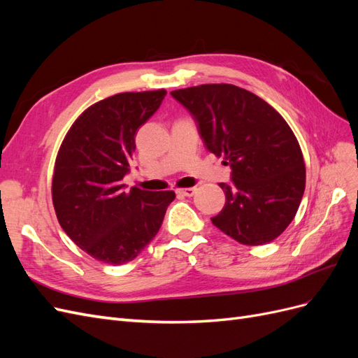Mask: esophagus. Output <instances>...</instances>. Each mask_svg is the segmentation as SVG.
<instances>
[{"mask_svg": "<svg viewBox=\"0 0 358 358\" xmlns=\"http://www.w3.org/2000/svg\"><path fill=\"white\" fill-rule=\"evenodd\" d=\"M196 191H197V188L189 187V188H180V189H178V194H180V196H185V197H192L194 194H196Z\"/></svg>", "mask_w": 358, "mask_h": 358, "instance_id": "34e87169", "label": "esophagus"}]
</instances>
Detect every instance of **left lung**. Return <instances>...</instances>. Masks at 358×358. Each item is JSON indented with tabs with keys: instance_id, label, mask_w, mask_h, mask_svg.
Segmentation results:
<instances>
[{
	"instance_id": "obj_1",
	"label": "left lung",
	"mask_w": 358,
	"mask_h": 358,
	"mask_svg": "<svg viewBox=\"0 0 358 358\" xmlns=\"http://www.w3.org/2000/svg\"><path fill=\"white\" fill-rule=\"evenodd\" d=\"M199 124L204 145L231 167L220 183L224 209L212 224L249 246L282 234L294 220L306 185V167L285 119L258 95L229 83L171 91Z\"/></svg>"
}]
</instances>
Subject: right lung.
Here are the masks:
<instances>
[{"label": "right lung", "mask_w": 358, "mask_h": 358, "mask_svg": "<svg viewBox=\"0 0 358 358\" xmlns=\"http://www.w3.org/2000/svg\"><path fill=\"white\" fill-rule=\"evenodd\" d=\"M167 91L121 92L80 113L64 137L52 178L59 225L82 251L106 264L134 259L157 236L173 191H145L122 183L136 134Z\"/></svg>", "instance_id": "add662e5"}]
</instances>
